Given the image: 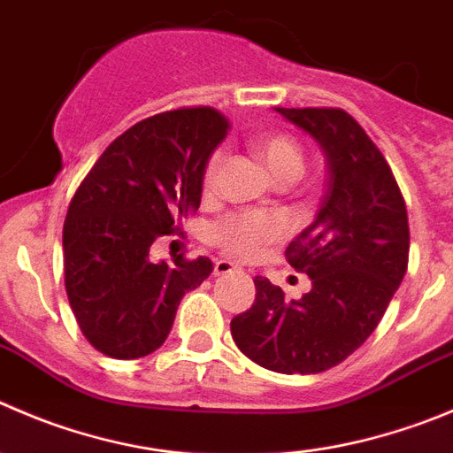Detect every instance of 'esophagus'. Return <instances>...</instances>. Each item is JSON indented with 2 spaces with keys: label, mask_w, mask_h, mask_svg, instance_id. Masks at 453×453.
<instances>
[{
  "label": "esophagus",
  "mask_w": 453,
  "mask_h": 453,
  "mask_svg": "<svg viewBox=\"0 0 453 453\" xmlns=\"http://www.w3.org/2000/svg\"><path fill=\"white\" fill-rule=\"evenodd\" d=\"M240 266L231 260H215L213 265V275H226V273H234L238 271Z\"/></svg>",
  "instance_id": "esophagus-1"
}]
</instances>
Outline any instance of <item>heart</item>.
Returning <instances> with one entry per match:
<instances>
[{
    "instance_id": "obj_1",
    "label": "heart",
    "mask_w": 453,
    "mask_h": 453,
    "mask_svg": "<svg viewBox=\"0 0 453 453\" xmlns=\"http://www.w3.org/2000/svg\"><path fill=\"white\" fill-rule=\"evenodd\" d=\"M251 150L262 159V165L275 182H296L304 171V150L294 135L287 133H269L253 137ZM222 169V153L215 150L206 162L204 188L213 191ZM284 235V224L278 215L262 211H244V213L226 215L213 226V240L231 256L253 257L271 244L280 242Z\"/></svg>"
}]
</instances>
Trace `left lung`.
I'll return each mask as SVG.
<instances>
[{
    "label": "left lung",
    "mask_w": 453,
    "mask_h": 453,
    "mask_svg": "<svg viewBox=\"0 0 453 453\" xmlns=\"http://www.w3.org/2000/svg\"><path fill=\"white\" fill-rule=\"evenodd\" d=\"M307 131L326 157L316 219L287 247L311 291L287 300L256 275V303L231 320L240 351L278 373H320L372 335L409 262L407 206L372 137L342 109H275Z\"/></svg>",
    "instance_id": "1"
}]
</instances>
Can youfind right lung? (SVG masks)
Listing matches in <instances>:
<instances>
[{"label":"right lung","mask_w":453,"mask_h":453,"mask_svg":"<svg viewBox=\"0 0 453 453\" xmlns=\"http://www.w3.org/2000/svg\"><path fill=\"white\" fill-rule=\"evenodd\" d=\"M226 128L209 106L142 119L111 142L73 196L64 282L81 334L104 356L133 360L162 347L182 296L213 271L202 256L155 262L150 244L197 211Z\"/></svg>","instance_id":"add662e5"}]
</instances>
